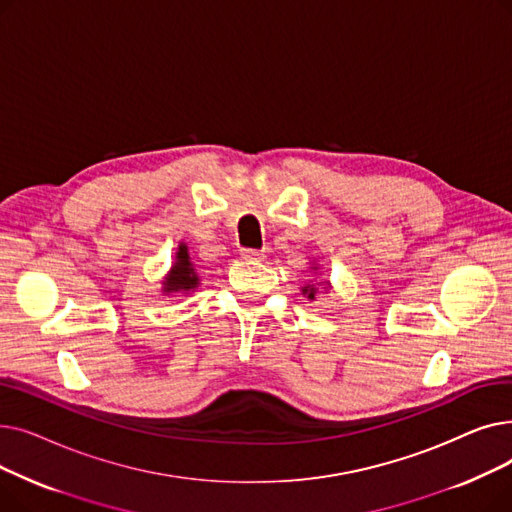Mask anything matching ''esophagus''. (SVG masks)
I'll list each match as a JSON object with an SVG mask.
<instances>
[{"label":"esophagus","mask_w":512,"mask_h":512,"mask_svg":"<svg viewBox=\"0 0 512 512\" xmlns=\"http://www.w3.org/2000/svg\"><path fill=\"white\" fill-rule=\"evenodd\" d=\"M240 257L247 259V261H259V259H263V251H257V249H242V251H240Z\"/></svg>","instance_id":"34e87169"}]
</instances>
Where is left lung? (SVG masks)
Instances as JSON below:
<instances>
[{
    "label": "left lung",
    "mask_w": 512,
    "mask_h": 512,
    "mask_svg": "<svg viewBox=\"0 0 512 512\" xmlns=\"http://www.w3.org/2000/svg\"><path fill=\"white\" fill-rule=\"evenodd\" d=\"M313 270L317 272V267H313ZM319 284H321V282H319ZM324 286H328V282H324ZM303 294H305V297H307L309 301H313V299H315V294H317V286H315L313 282L305 284V286H303Z\"/></svg>",
    "instance_id": "8db88e82"
}]
</instances>
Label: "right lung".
Returning <instances> with one entry per match:
<instances>
[{"label": "right lung", "instance_id": "right-lung-1", "mask_svg": "<svg viewBox=\"0 0 512 512\" xmlns=\"http://www.w3.org/2000/svg\"><path fill=\"white\" fill-rule=\"evenodd\" d=\"M199 286V276L195 272V263L191 261V257H188V247L184 245V242H180L178 245V251H176V261L172 263V270L170 274L166 276L164 280V290L166 294L170 292H193L195 288Z\"/></svg>", "mask_w": 512, "mask_h": 512}]
</instances>
